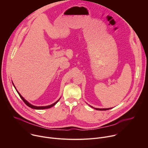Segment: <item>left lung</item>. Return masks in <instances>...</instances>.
Here are the masks:
<instances>
[{"label":"left lung","instance_id":"8db88e82","mask_svg":"<svg viewBox=\"0 0 148 148\" xmlns=\"http://www.w3.org/2000/svg\"><path fill=\"white\" fill-rule=\"evenodd\" d=\"M93 108V107H92ZM95 110H99V111H105V110H110V109H111V108H101V109H99V108H95Z\"/></svg>","mask_w":148,"mask_h":148}]
</instances>
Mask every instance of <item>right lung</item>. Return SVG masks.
Returning <instances> with one entry per match:
<instances>
[{"label": "right lung", "mask_w": 148, "mask_h": 148, "mask_svg": "<svg viewBox=\"0 0 148 148\" xmlns=\"http://www.w3.org/2000/svg\"><path fill=\"white\" fill-rule=\"evenodd\" d=\"M13 86H14V84H13ZM14 88H15V87H14ZM17 91V90H16ZM17 93H18V94L19 95V96H20V97L22 98V99L23 101V102L27 105L28 107H30L31 108H33V109H36V110H43V109H47V108H51V107H52L53 106H54V105H56L58 102V101H59V99L57 101H56L55 103H53V104H51V105H48V106H46V107H37V106H34V105H32V104H30V103H29L26 99H25V98L21 95L20 94V93L17 91Z\"/></svg>", "instance_id": "obj_1"}]
</instances>
